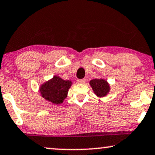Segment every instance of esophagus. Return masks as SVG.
Returning a JSON list of instances; mask_svg holds the SVG:
<instances>
[{
  "instance_id": "1",
  "label": "esophagus",
  "mask_w": 155,
  "mask_h": 155,
  "mask_svg": "<svg viewBox=\"0 0 155 155\" xmlns=\"http://www.w3.org/2000/svg\"><path fill=\"white\" fill-rule=\"evenodd\" d=\"M85 82V79H78L77 80V83H79V84H83Z\"/></svg>"
}]
</instances>
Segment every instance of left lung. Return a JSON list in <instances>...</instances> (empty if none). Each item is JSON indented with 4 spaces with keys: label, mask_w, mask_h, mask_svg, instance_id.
Instances as JSON below:
<instances>
[{
    "label": "left lung",
    "mask_w": 155,
    "mask_h": 155,
    "mask_svg": "<svg viewBox=\"0 0 155 155\" xmlns=\"http://www.w3.org/2000/svg\"><path fill=\"white\" fill-rule=\"evenodd\" d=\"M93 92L99 98L106 96L110 91V85L104 79H93L90 81Z\"/></svg>",
    "instance_id": "8db88e82"
}]
</instances>
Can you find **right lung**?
Listing matches in <instances>:
<instances>
[{"label":"right lung","mask_w":155,"mask_h":155,"mask_svg":"<svg viewBox=\"0 0 155 155\" xmlns=\"http://www.w3.org/2000/svg\"><path fill=\"white\" fill-rule=\"evenodd\" d=\"M72 82L64 81L59 76H54L51 80L41 85L39 91L45 100L54 104H60L68 96Z\"/></svg>","instance_id":"add662e5"}]
</instances>
